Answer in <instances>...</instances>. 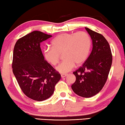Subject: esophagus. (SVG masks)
<instances>
[{
  "mask_svg": "<svg viewBox=\"0 0 125 125\" xmlns=\"http://www.w3.org/2000/svg\"><path fill=\"white\" fill-rule=\"evenodd\" d=\"M68 76V74H61V77H66V76Z\"/></svg>",
  "mask_w": 125,
  "mask_h": 125,
  "instance_id": "1",
  "label": "esophagus"
}]
</instances>
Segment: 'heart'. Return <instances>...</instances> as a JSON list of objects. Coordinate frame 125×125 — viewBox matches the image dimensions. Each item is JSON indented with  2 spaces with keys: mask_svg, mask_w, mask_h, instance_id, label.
I'll list each match as a JSON object with an SVG mask.
<instances>
[{
  "mask_svg": "<svg viewBox=\"0 0 125 125\" xmlns=\"http://www.w3.org/2000/svg\"><path fill=\"white\" fill-rule=\"evenodd\" d=\"M52 47L44 49L46 61L52 65L59 62L60 54L63 53L65 59L56 68L61 73H66L72 70L75 64L80 65L88 58L91 48V39L85 32L62 33L52 41Z\"/></svg>",
  "mask_w": 125,
  "mask_h": 125,
  "instance_id": "obj_1",
  "label": "heart"
}]
</instances>
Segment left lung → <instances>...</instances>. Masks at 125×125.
<instances>
[{
	"label": "left lung",
	"mask_w": 125,
	"mask_h": 125,
	"mask_svg": "<svg viewBox=\"0 0 125 125\" xmlns=\"http://www.w3.org/2000/svg\"><path fill=\"white\" fill-rule=\"evenodd\" d=\"M92 40L93 48L84 64L73 73L76 80L72 89L79 96L89 98L100 92L107 81L112 64L109 44L101 34L85 27Z\"/></svg>",
	"instance_id": "1"
}]
</instances>
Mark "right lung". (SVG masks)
<instances>
[{
  "mask_svg": "<svg viewBox=\"0 0 125 125\" xmlns=\"http://www.w3.org/2000/svg\"><path fill=\"white\" fill-rule=\"evenodd\" d=\"M33 31L19 39L13 53L12 71L24 94L32 100L42 101L54 93L61 75L44 60L40 43L52 37Z\"/></svg>",
  "mask_w": 125,
  "mask_h": 125,
  "instance_id": "right-lung-1",
  "label": "right lung"
}]
</instances>
